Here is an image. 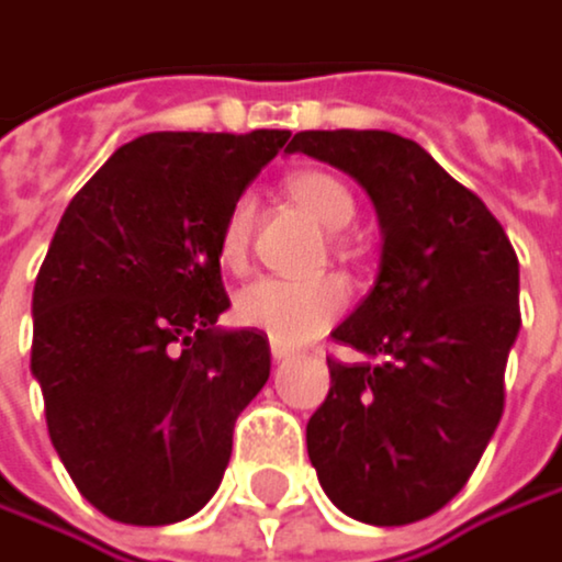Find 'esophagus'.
<instances>
[{"mask_svg":"<svg viewBox=\"0 0 562 562\" xmlns=\"http://www.w3.org/2000/svg\"><path fill=\"white\" fill-rule=\"evenodd\" d=\"M269 352H272V362H286V359H293V349L279 346V342H272V346H269Z\"/></svg>","mask_w":562,"mask_h":562,"instance_id":"obj_1","label":"esophagus"}]
</instances>
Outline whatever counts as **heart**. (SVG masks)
Returning a JSON list of instances; mask_svg holds the SVG:
<instances>
[{
  "mask_svg": "<svg viewBox=\"0 0 562 562\" xmlns=\"http://www.w3.org/2000/svg\"><path fill=\"white\" fill-rule=\"evenodd\" d=\"M290 196L326 229H342L356 216V200L349 187L326 170H300L290 177ZM249 223L252 200L239 196L223 220L220 229V259L229 269L246 262L249 249ZM349 306V283L336 272L313 279H286V276H259L243 286L233 300L236 323L259 329L279 346H300L319 333H326Z\"/></svg>",
  "mask_w": 562,
  "mask_h": 562,
  "instance_id": "heart-1",
  "label": "heart"
}]
</instances>
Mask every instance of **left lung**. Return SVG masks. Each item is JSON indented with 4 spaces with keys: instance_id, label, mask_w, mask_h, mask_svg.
<instances>
[{
    "instance_id": "1",
    "label": "left lung",
    "mask_w": 562,
    "mask_h": 562,
    "mask_svg": "<svg viewBox=\"0 0 562 562\" xmlns=\"http://www.w3.org/2000/svg\"><path fill=\"white\" fill-rule=\"evenodd\" d=\"M286 150L349 173L382 226L375 286L333 329L366 362H329L310 461L352 520H425L468 484L501 422L520 333L517 252L484 200L402 134L303 131Z\"/></svg>"
}]
</instances>
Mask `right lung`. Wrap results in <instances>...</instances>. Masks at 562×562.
<instances>
[{
    "label": "right lung",
    "mask_w": 562,
    "mask_h": 562,
    "mask_svg": "<svg viewBox=\"0 0 562 562\" xmlns=\"http://www.w3.org/2000/svg\"><path fill=\"white\" fill-rule=\"evenodd\" d=\"M290 131H154L75 193L32 293L48 438L104 517L164 527L220 487L269 342L220 329V229Z\"/></svg>",
    "instance_id": "1"
}]
</instances>
